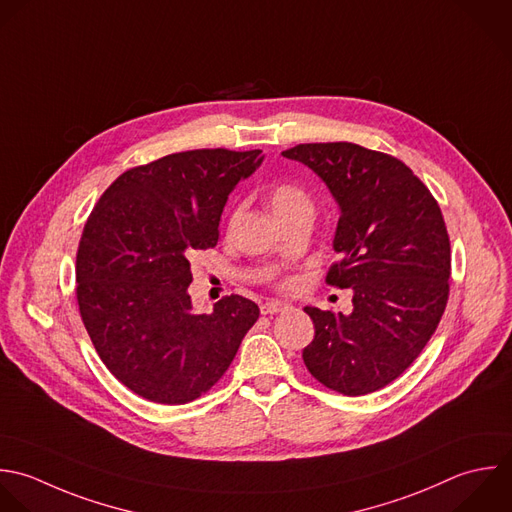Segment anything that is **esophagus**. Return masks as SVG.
I'll return each instance as SVG.
<instances>
[{"mask_svg": "<svg viewBox=\"0 0 512 512\" xmlns=\"http://www.w3.org/2000/svg\"><path fill=\"white\" fill-rule=\"evenodd\" d=\"M283 311H287V305L281 301H267L261 305L263 315H275V313H283Z\"/></svg>", "mask_w": 512, "mask_h": 512, "instance_id": "obj_1", "label": "esophagus"}]
</instances>
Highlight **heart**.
I'll use <instances>...</instances> for the list:
<instances>
[{
  "instance_id": "obj_1",
  "label": "heart",
  "mask_w": 512,
  "mask_h": 512,
  "mask_svg": "<svg viewBox=\"0 0 512 512\" xmlns=\"http://www.w3.org/2000/svg\"><path fill=\"white\" fill-rule=\"evenodd\" d=\"M305 205H311L309 195L295 183H279L271 191V207L277 217H283V215L291 213L293 209L305 207ZM293 287H295L293 279L279 281V289H283V291H291Z\"/></svg>"
}]
</instances>
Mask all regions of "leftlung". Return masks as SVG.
<instances>
[{"label": "left lung", "instance_id": "1", "mask_svg": "<svg viewBox=\"0 0 512 512\" xmlns=\"http://www.w3.org/2000/svg\"><path fill=\"white\" fill-rule=\"evenodd\" d=\"M285 157L311 167L341 217L327 285L353 289V313L315 307L309 373L347 397L401 377L439 327L449 301L451 241L429 187L401 159L349 141L299 143Z\"/></svg>", "mask_w": 512, "mask_h": 512}]
</instances>
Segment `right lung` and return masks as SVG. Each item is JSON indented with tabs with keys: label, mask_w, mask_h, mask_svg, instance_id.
Wrapping results in <instances>:
<instances>
[{
	"label": "right lung",
	"mask_w": 512,
	"mask_h": 512,
	"mask_svg": "<svg viewBox=\"0 0 512 512\" xmlns=\"http://www.w3.org/2000/svg\"><path fill=\"white\" fill-rule=\"evenodd\" d=\"M261 149H193L121 173L99 197L75 257V297L111 375L159 405L205 395L229 369L259 307L227 295L195 315L189 257L213 249L233 187Z\"/></svg>",
	"instance_id": "obj_1"
}]
</instances>
